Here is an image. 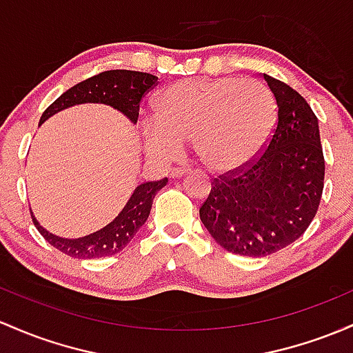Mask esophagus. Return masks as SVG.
Returning a JSON list of instances; mask_svg holds the SVG:
<instances>
[{
	"label": "esophagus",
	"instance_id": "esophagus-1",
	"mask_svg": "<svg viewBox=\"0 0 353 353\" xmlns=\"http://www.w3.org/2000/svg\"><path fill=\"white\" fill-rule=\"evenodd\" d=\"M189 172H191V169H188V168H176V169H172V172H170V177H172V179H179V177H183Z\"/></svg>",
	"mask_w": 353,
	"mask_h": 353
}]
</instances>
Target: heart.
<instances>
[{"label": "heart", "mask_w": 353, "mask_h": 353, "mask_svg": "<svg viewBox=\"0 0 353 353\" xmlns=\"http://www.w3.org/2000/svg\"><path fill=\"white\" fill-rule=\"evenodd\" d=\"M276 107L253 79H189L165 88L154 103V122L142 130L150 156L172 161L192 142L212 172H234L258 156L273 132Z\"/></svg>", "instance_id": "b5f03b06"}]
</instances>
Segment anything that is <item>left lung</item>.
I'll list each match as a JSON object with an SVG mask.
<instances>
[{
  "instance_id": "obj_1",
  "label": "left lung",
  "mask_w": 353,
  "mask_h": 353,
  "mask_svg": "<svg viewBox=\"0 0 353 353\" xmlns=\"http://www.w3.org/2000/svg\"><path fill=\"white\" fill-rule=\"evenodd\" d=\"M276 105L273 135L245 168L214 179L199 216L224 250L268 256L296 241L319 211L325 179L319 119L290 85L263 73Z\"/></svg>"
}]
</instances>
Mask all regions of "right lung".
Instances as JSON below:
<instances>
[{
    "label": "right lung",
    "mask_w": 353,
    "mask_h": 353,
    "mask_svg": "<svg viewBox=\"0 0 353 353\" xmlns=\"http://www.w3.org/2000/svg\"><path fill=\"white\" fill-rule=\"evenodd\" d=\"M157 83L156 75L144 72H132V70L102 72L99 75L83 80V82L73 85L65 94L58 97L55 102L43 112L40 123L55 115L57 112L79 105V103H105V105L122 112L132 123H137L142 97L152 90ZM165 184H168V177L137 185L117 218L102 230L83 236V238H60V236L48 233L43 226H40L33 212L32 219L46 241L68 256L79 259L112 256L129 245L139 228L145 223L149 218L150 208H152L154 197Z\"/></svg>",
    "instance_id": "obj_1"
}]
</instances>
